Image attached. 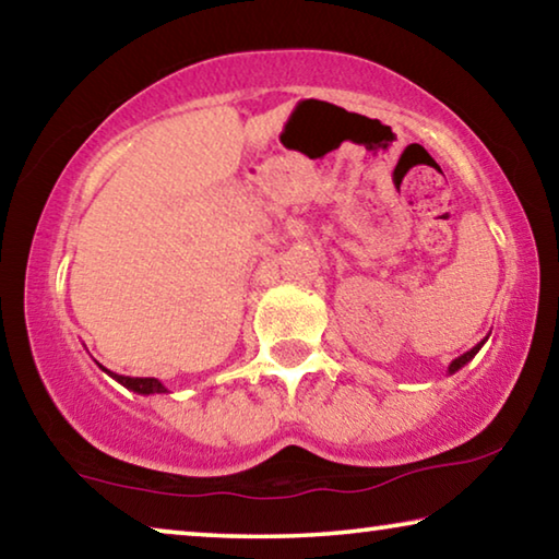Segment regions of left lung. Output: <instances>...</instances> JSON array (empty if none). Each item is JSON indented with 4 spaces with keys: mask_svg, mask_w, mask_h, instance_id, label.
I'll return each mask as SVG.
<instances>
[{
    "mask_svg": "<svg viewBox=\"0 0 559 559\" xmlns=\"http://www.w3.org/2000/svg\"><path fill=\"white\" fill-rule=\"evenodd\" d=\"M486 340H488V337H484V340H480V343H478V345H473V347L468 349V353H463L461 357H456V359H453V362L449 365V374H453V372H459L463 365H468V362H471V359H473V357H476V353H478V349L486 345Z\"/></svg>",
    "mask_w": 559,
    "mask_h": 559,
    "instance_id": "1",
    "label": "left lung"
}]
</instances>
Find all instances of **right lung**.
I'll use <instances>...</instances> for the list:
<instances>
[{
	"label": "right lung",
	"mask_w": 559,
	"mask_h": 559,
	"mask_svg": "<svg viewBox=\"0 0 559 559\" xmlns=\"http://www.w3.org/2000/svg\"><path fill=\"white\" fill-rule=\"evenodd\" d=\"M98 367H100L103 372H108L112 380L126 386V390L135 392V394H145L147 396V394H167L169 392L163 382L155 380V377H126V374H116V372L106 370V367H103V365H98Z\"/></svg>",
	"instance_id": "add662e5"
}]
</instances>
